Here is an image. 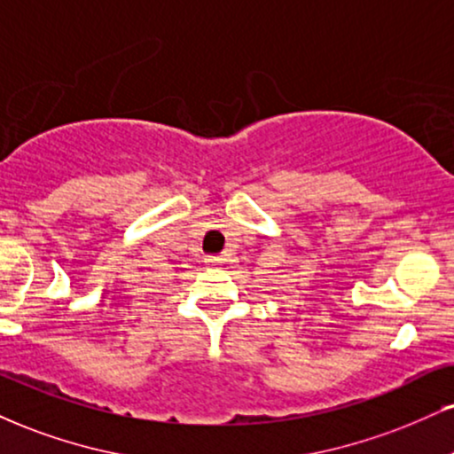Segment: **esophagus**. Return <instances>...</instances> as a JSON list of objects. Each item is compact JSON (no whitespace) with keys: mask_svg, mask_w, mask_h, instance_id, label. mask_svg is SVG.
Wrapping results in <instances>:
<instances>
[{"mask_svg":"<svg viewBox=\"0 0 454 454\" xmlns=\"http://www.w3.org/2000/svg\"><path fill=\"white\" fill-rule=\"evenodd\" d=\"M207 262H209V264H222L223 258L222 255H207Z\"/></svg>","mask_w":454,"mask_h":454,"instance_id":"obj_1","label":"esophagus"}]
</instances>
